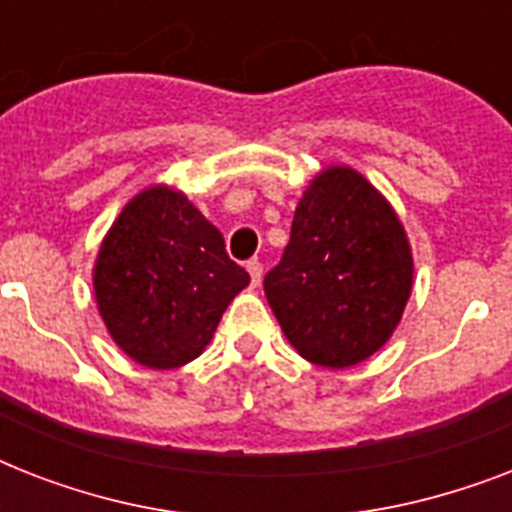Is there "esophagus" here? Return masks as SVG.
Here are the masks:
<instances>
[{"instance_id":"34e87169","label":"esophagus","mask_w":512,"mask_h":512,"mask_svg":"<svg viewBox=\"0 0 512 512\" xmlns=\"http://www.w3.org/2000/svg\"><path fill=\"white\" fill-rule=\"evenodd\" d=\"M247 271L249 279H252V287H260V281H263V263L260 260H249Z\"/></svg>"}]
</instances>
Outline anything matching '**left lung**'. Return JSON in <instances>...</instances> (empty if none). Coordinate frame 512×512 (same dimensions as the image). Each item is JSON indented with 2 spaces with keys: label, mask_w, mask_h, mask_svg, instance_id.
Masks as SVG:
<instances>
[{
  "label": "left lung",
  "mask_w": 512,
  "mask_h": 512,
  "mask_svg": "<svg viewBox=\"0 0 512 512\" xmlns=\"http://www.w3.org/2000/svg\"><path fill=\"white\" fill-rule=\"evenodd\" d=\"M412 281V244L393 204L358 170L332 164L305 185L265 297L305 361L348 369L393 337Z\"/></svg>",
  "instance_id": "obj_1"
}]
</instances>
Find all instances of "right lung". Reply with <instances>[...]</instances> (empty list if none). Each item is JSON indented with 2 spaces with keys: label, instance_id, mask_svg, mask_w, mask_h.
Masks as SVG:
<instances>
[{
  "label": "right lung",
  "instance_id": "obj_1",
  "mask_svg": "<svg viewBox=\"0 0 512 512\" xmlns=\"http://www.w3.org/2000/svg\"><path fill=\"white\" fill-rule=\"evenodd\" d=\"M249 273L223 233L180 188L135 193L100 241L92 289L111 340L148 369H177L204 353Z\"/></svg>",
  "mask_w": 512,
  "mask_h": 512
}]
</instances>
